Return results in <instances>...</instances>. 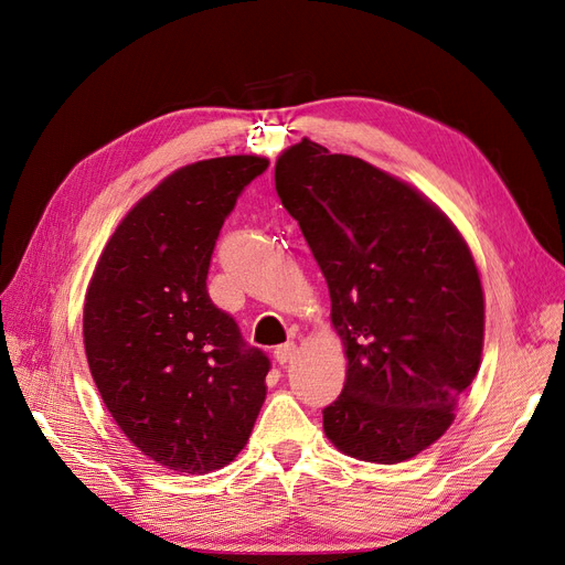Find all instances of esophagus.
<instances>
[{
  "label": "esophagus",
  "instance_id": "1",
  "mask_svg": "<svg viewBox=\"0 0 565 565\" xmlns=\"http://www.w3.org/2000/svg\"><path fill=\"white\" fill-rule=\"evenodd\" d=\"M295 355H297V344H295V341H287V344H280V347L276 349V361H278L280 365H287L289 361H292Z\"/></svg>",
  "mask_w": 565,
  "mask_h": 565
}]
</instances>
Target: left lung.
<instances>
[{
    "mask_svg": "<svg viewBox=\"0 0 565 565\" xmlns=\"http://www.w3.org/2000/svg\"><path fill=\"white\" fill-rule=\"evenodd\" d=\"M276 191L328 280L349 358L324 436L377 465L419 455L481 365L483 287L467 243L413 185L311 139L278 158Z\"/></svg>",
    "mask_w": 565,
    "mask_h": 565,
    "instance_id": "8db88e82",
    "label": "left lung"
}]
</instances>
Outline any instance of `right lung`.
I'll return each mask as SVG.
<instances>
[{
    "instance_id": "obj_1",
    "label": "right lung",
    "mask_w": 565,
    "mask_h": 565,
    "mask_svg": "<svg viewBox=\"0 0 565 565\" xmlns=\"http://www.w3.org/2000/svg\"><path fill=\"white\" fill-rule=\"evenodd\" d=\"M266 167L231 156L169 174L115 228L84 299L100 398L134 446L172 471L226 467L266 398L268 355L207 292L218 231Z\"/></svg>"
}]
</instances>
